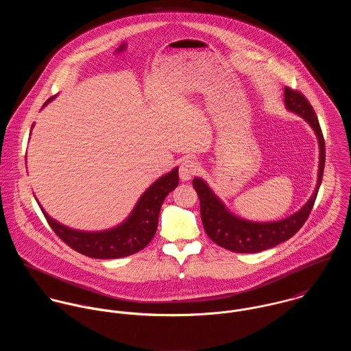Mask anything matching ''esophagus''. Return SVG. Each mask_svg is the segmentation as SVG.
<instances>
[{"label": "esophagus", "instance_id": "esophagus-1", "mask_svg": "<svg viewBox=\"0 0 351 351\" xmlns=\"http://www.w3.org/2000/svg\"><path fill=\"white\" fill-rule=\"evenodd\" d=\"M199 171V166L193 159H185L180 165V178L182 181H189Z\"/></svg>", "mask_w": 351, "mask_h": 351}]
</instances>
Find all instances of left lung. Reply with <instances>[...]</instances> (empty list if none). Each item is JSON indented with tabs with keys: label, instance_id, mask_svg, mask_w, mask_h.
<instances>
[{
	"label": "left lung",
	"instance_id": "left-lung-1",
	"mask_svg": "<svg viewBox=\"0 0 351 351\" xmlns=\"http://www.w3.org/2000/svg\"><path fill=\"white\" fill-rule=\"evenodd\" d=\"M285 105L289 110L298 113L313 128L320 147L319 178L313 195L299 212L292 216L271 221L254 223L234 216L227 210L224 204L219 200L201 178L193 180V188L200 199L201 220L206 235L220 247L234 252H259L271 249L291 239L306 221L316 200L326 162V145L323 132L316 117V113L306 97L295 89L285 88Z\"/></svg>",
	"mask_w": 351,
	"mask_h": 351
}]
</instances>
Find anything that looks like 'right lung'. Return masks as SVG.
Returning <instances> with one entry per match:
<instances>
[{"label":"right lung","mask_w":351,"mask_h":351,"mask_svg":"<svg viewBox=\"0 0 351 351\" xmlns=\"http://www.w3.org/2000/svg\"><path fill=\"white\" fill-rule=\"evenodd\" d=\"M177 185L178 167L151 185L123 224L101 232H84L67 228L51 219L43 209L42 212L52 231L73 250L97 259L123 258L145 249L150 243L156 232L162 202Z\"/></svg>","instance_id":"right-lung-1"}]
</instances>
